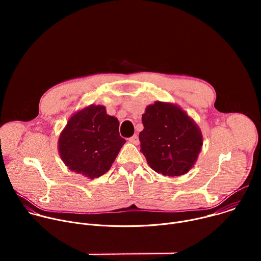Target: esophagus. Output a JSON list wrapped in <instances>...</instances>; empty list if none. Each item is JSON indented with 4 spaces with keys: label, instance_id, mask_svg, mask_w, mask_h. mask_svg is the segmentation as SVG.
Listing matches in <instances>:
<instances>
[{
    "label": "esophagus",
    "instance_id": "34e87169",
    "mask_svg": "<svg viewBox=\"0 0 261 261\" xmlns=\"http://www.w3.org/2000/svg\"><path fill=\"white\" fill-rule=\"evenodd\" d=\"M129 141L130 142H132V143H134V144H138L139 143V140H138V136L135 134V135H133V136H131L130 138H129Z\"/></svg>",
    "mask_w": 261,
    "mask_h": 261
}]
</instances>
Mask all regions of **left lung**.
I'll list each match as a JSON object with an SVG mask.
<instances>
[{
	"instance_id": "1",
	"label": "left lung",
	"mask_w": 261,
	"mask_h": 261,
	"mask_svg": "<svg viewBox=\"0 0 261 261\" xmlns=\"http://www.w3.org/2000/svg\"><path fill=\"white\" fill-rule=\"evenodd\" d=\"M140 152L156 172L167 176L185 174L194 165L202 146L197 125L179 107L156 102L141 118Z\"/></svg>"
}]
</instances>
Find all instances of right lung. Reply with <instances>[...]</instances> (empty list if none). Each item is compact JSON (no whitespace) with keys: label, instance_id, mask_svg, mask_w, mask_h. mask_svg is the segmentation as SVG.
<instances>
[{"label":"right lung","instance_id":"obj_1","mask_svg":"<svg viewBox=\"0 0 261 261\" xmlns=\"http://www.w3.org/2000/svg\"><path fill=\"white\" fill-rule=\"evenodd\" d=\"M119 125L104 106L90 105L77 111L59 139L62 160L72 171L90 178L104 174L126 142L120 136Z\"/></svg>","mask_w":261,"mask_h":261}]
</instances>
